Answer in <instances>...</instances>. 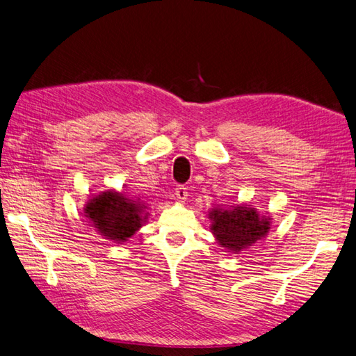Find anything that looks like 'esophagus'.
Here are the masks:
<instances>
[{"label":"esophagus","mask_w":356,"mask_h":356,"mask_svg":"<svg viewBox=\"0 0 356 356\" xmlns=\"http://www.w3.org/2000/svg\"><path fill=\"white\" fill-rule=\"evenodd\" d=\"M176 197H177L179 202H185L186 198H188V188L179 185V186L176 188Z\"/></svg>","instance_id":"esophagus-1"}]
</instances>
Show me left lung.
Instances as JSON below:
<instances>
[{
	"label": "left lung",
	"instance_id": "1",
	"mask_svg": "<svg viewBox=\"0 0 356 356\" xmlns=\"http://www.w3.org/2000/svg\"><path fill=\"white\" fill-rule=\"evenodd\" d=\"M208 217L211 232L218 245L230 253H239L261 241L267 236L271 225L270 216H261L250 204H236L230 208L216 206L209 211Z\"/></svg>",
	"mask_w": 356,
	"mask_h": 356
}]
</instances>
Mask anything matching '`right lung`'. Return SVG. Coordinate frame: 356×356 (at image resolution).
I'll return each instance as SVG.
<instances>
[{
	"instance_id": "1",
	"label": "right lung",
	"mask_w": 356,
	"mask_h": 356,
	"mask_svg": "<svg viewBox=\"0 0 356 356\" xmlns=\"http://www.w3.org/2000/svg\"><path fill=\"white\" fill-rule=\"evenodd\" d=\"M140 198H131L115 189L89 198L83 213L98 235L122 244L145 225L148 212Z\"/></svg>"
}]
</instances>
